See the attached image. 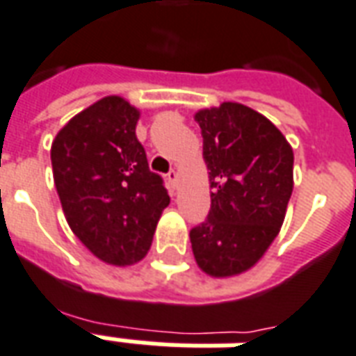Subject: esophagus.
I'll return each instance as SVG.
<instances>
[{"label":"esophagus","instance_id":"esophagus-1","mask_svg":"<svg viewBox=\"0 0 356 356\" xmlns=\"http://www.w3.org/2000/svg\"><path fill=\"white\" fill-rule=\"evenodd\" d=\"M168 183H170V186H172V188H177L179 173L175 172V170H172V172L168 173Z\"/></svg>","mask_w":356,"mask_h":356}]
</instances>
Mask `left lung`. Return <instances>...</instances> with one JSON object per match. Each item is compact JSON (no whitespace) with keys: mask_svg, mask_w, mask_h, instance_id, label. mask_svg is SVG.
I'll return each instance as SVG.
<instances>
[{"mask_svg":"<svg viewBox=\"0 0 356 356\" xmlns=\"http://www.w3.org/2000/svg\"><path fill=\"white\" fill-rule=\"evenodd\" d=\"M211 183L207 220L192 227L197 267L214 278L241 275L268 250L293 192V149L265 115L222 102L194 115Z\"/></svg>","mask_w":356,"mask_h":356,"instance_id":"left-lung-1","label":"left lung"}]
</instances>
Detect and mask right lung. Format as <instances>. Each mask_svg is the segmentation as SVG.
Wrapping results in <instances>:
<instances>
[{
	"label": "right lung",
	"instance_id": "1",
	"mask_svg": "<svg viewBox=\"0 0 356 356\" xmlns=\"http://www.w3.org/2000/svg\"><path fill=\"white\" fill-rule=\"evenodd\" d=\"M140 110L123 97L97 100L51 143V170L70 229L100 261L132 265L147 256L170 196L136 138Z\"/></svg>",
	"mask_w": 356,
	"mask_h": 356
}]
</instances>
